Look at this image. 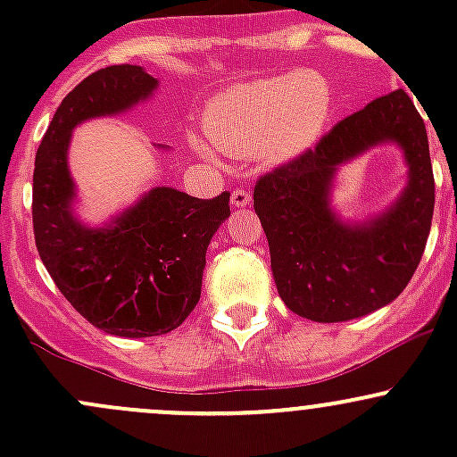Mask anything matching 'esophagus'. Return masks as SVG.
Instances as JSON below:
<instances>
[{
  "label": "esophagus",
  "instance_id": "1",
  "mask_svg": "<svg viewBox=\"0 0 457 457\" xmlns=\"http://www.w3.org/2000/svg\"><path fill=\"white\" fill-rule=\"evenodd\" d=\"M250 201H252V195L247 190H241V187H237V190L232 192V205L245 207V205H250Z\"/></svg>",
  "mask_w": 457,
  "mask_h": 457
}]
</instances>
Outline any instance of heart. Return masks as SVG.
Returning a JSON list of instances; mask_svg holds the SVG:
<instances>
[{
    "label": "heart",
    "instance_id": "b5f03b06",
    "mask_svg": "<svg viewBox=\"0 0 457 457\" xmlns=\"http://www.w3.org/2000/svg\"><path fill=\"white\" fill-rule=\"evenodd\" d=\"M329 110L331 87L325 77L296 71L219 95L205 110L203 128L228 154L258 152L270 161H287L314 145Z\"/></svg>",
    "mask_w": 457,
    "mask_h": 457
}]
</instances>
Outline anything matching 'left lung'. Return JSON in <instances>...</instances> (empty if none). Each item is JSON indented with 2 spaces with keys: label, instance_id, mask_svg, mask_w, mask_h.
<instances>
[{
  "label": "left lung",
  "instance_id": "1",
  "mask_svg": "<svg viewBox=\"0 0 457 457\" xmlns=\"http://www.w3.org/2000/svg\"><path fill=\"white\" fill-rule=\"evenodd\" d=\"M380 140L403 145L408 190L380 220L345 228L326 203L335 165ZM433 203L427 128L404 90L378 96L336 123L314 147L261 174L254 210L285 305L310 320L340 322L398 298L425 254Z\"/></svg>",
  "mask_w": 457,
  "mask_h": 457
}]
</instances>
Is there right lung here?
I'll return each instance as SVG.
<instances>
[{
	"label": "right lung",
	"mask_w": 457,
	"mask_h": 457,
	"mask_svg": "<svg viewBox=\"0 0 457 457\" xmlns=\"http://www.w3.org/2000/svg\"><path fill=\"white\" fill-rule=\"evenodd\" d=\"M156 79L121 63L92 72L54 112L32 174L37 252L66 301L105 334L145 338L177 329L201 298L205 250L229 216V192L196 199L154 187L112 225L87 229L71 214L68 141L79 121L145 99Z\"/></svg>",
	"instance_id": "obj_1"
}]
</instances>
